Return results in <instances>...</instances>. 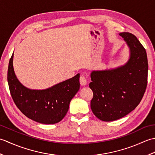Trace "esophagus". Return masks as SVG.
<instances>
[{
	"label": "esophagus",
	"instance_id": "34e87169",
	"mask_svg": "<svg viewBox=\"0 0 155 155\" xmlns=\"http://www.w3.org/2000/svg\"><path fill=\"white\" fill-rule=\"evenodd\" d=\"M79 81H80V84L82 85V86H85V85L87 84V81L86 78L84 76V74H81L80 78H79Z\"/></svg>",
	"mask_w": 155,
	"mask_h": 155
}]
</instances>
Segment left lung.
<instances>
[{
  "label": "left lung",
  "instance_id": "obj_1",
  "mask_svg": "<svg viewBox=\"0 0 155 155\" xmlns=\"http://www.w3.org/2000/svg\"><path fill=\"white\" fill-rule=\"evenodd\" d=\"M130 56L123 67L93 71L89 87L93 92L91 110L100 120L109 122L126 116L135 108L145 93L148 60L145 48L134 35L121 32Z\"/></svg>",
  "mask_w": 155,
  "mask_h": 155
}]
</instances>
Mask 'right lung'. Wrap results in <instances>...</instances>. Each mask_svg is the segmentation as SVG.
Here are the masks:
<instances>
[{
	"instance_id": "1",
	"label": "right lung",
	"mask_w": 155,
	"mask_h": 155,
	"mask_svg": "<svg viewBox=\"0 0 155 155\" xmlns=\"http://www.w3.org/2000/svg\"><path fill=\"white\" fill-rule=\"evenodd\" d=\"M10 58L7 80L14 103L26 117L38 123L51 124L60 122L69 108V104L79 90L80 74L45 90H31L16 78Z\"/></svg>"
}]
</instances>
